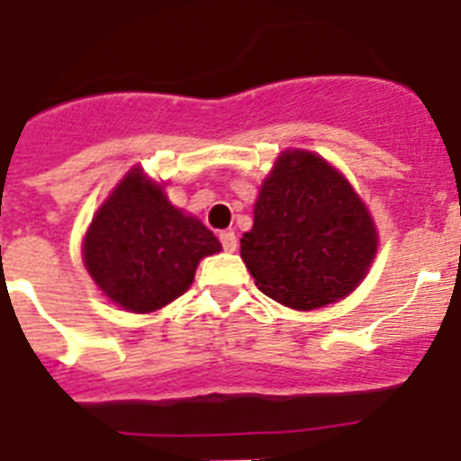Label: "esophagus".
I'll return each instance as SVG.
<instances>
[{
	"instance_id": "1",
	"label": "esophagus",
	"mask_w": 461,
	"mask_h": 461,
	"mask_svg": "<svg viewBox=\"0 0 461 461\" xmlns=\"http://www.w3.org/2000/svg\"><path fill=\"white\" fill-rule=\"evenodd\" d=\"M219 240H221V245L226 252H235V249H238V235H235L233 230H223V233L219 235Z\"/></svg>"
}]
</instances>
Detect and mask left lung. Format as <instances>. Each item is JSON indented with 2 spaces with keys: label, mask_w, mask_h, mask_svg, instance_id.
<instances>
[{
  "label": "left lung",
  "mask_w": 461,
  "mask_h": 461,
  "mask_svg": "<svg viewBox=\"0 0 461 461\" xmlns=\"http://www.w3.org/2000/svg\"><path fill=\"white\" fill-rule=\"evenodd\" d=\"M376 252L370 212L339 171L313 153H285L254 204L240 254L258 290L299 311L353 292Z\"/></svg>",
  "instance_id": "obj_1"
}]
</instances>
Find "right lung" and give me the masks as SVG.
I'll return each mask as SVG.
<instances>
[{"label":"right lung","mask_w":461,"mask_h":461,"mask_svg":"<svg viewBox=\"0 0 461 461\" xmlns=\"http://www.w3.org/2000/svg\"><path fill=\"white\" fill-rule=\"evenodd\" d=\"M221 242L171 207L162 185L134 169L98 209L85 238V264L115 303L150 313L188 290L200 258Z\"/></svg>","instance_id":"1"}]
</instances>
